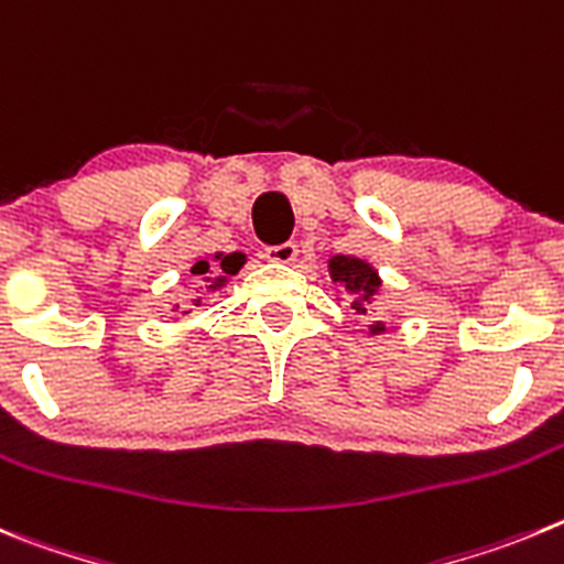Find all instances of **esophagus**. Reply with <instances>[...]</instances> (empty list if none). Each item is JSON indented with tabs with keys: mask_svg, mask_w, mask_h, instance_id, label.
<instances>
[{
	"mask_svg": "<svg viewBox=\"0 0 564 564\" xmlns=\"http://www.w3.org/2000/svg\"><path fill=\"white\" fill-rule=\"evenodd\" d=\"M263 258L272 263H292L294 258H297V245H294V241H283V245L278 247H267V250H263Z\"/></svg>",
	"mask_w": 564,
	"mask_h": 564,
	"instance_id": "esophagus-1",
	"label": "esophagus"
}]
</instances>
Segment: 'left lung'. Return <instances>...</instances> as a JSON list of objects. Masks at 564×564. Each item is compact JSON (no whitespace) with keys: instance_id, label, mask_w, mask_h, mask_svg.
Here are the masks:
<instances>
[{"instance_id":"1","label":"left lung","mask_w":564,"mask_h":564,"mask_svg":"<svg viewBox=\"0 0 564 564\" xmlns=\"http://www.w3.org/2000/svg\"><path fill=\"white\" fill-rule=\"evenodd\" d=\"M328 272H332V281L345 286L351 294H357L351 301V308L357 314H368L370 301H373V294L379 292L382 281H379V272L370 267L368 261L362 258H351V256H334L328 261ZM384 323H373L370 326V334H384Z\"/></svg>"}]
</instances>
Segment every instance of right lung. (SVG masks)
I'll return each instance as SVG.
<instances>
[{"instance_id":"obj_1","label":"right lung","mask_w":564,"mask_h":564,"mask_svg":"<svg viewBox=\"0 0 564 564\" xmlns=\"http://www.w3.org/2000/svg\"><path fill=\"white\" fill-rule=\"evenodd\" d=\"M245 252H230V256H225V252H216L213 256V263L207 261V258H199V261H194V267H191V275L196 278V281L207 283V292H216V289H221L227 283V278L236 275L241 267H245ZM194 306H202V297H194ZM180 308V303L174 306V312ZM182 314H187V308Z\"/></svg>"}]
</instances>
